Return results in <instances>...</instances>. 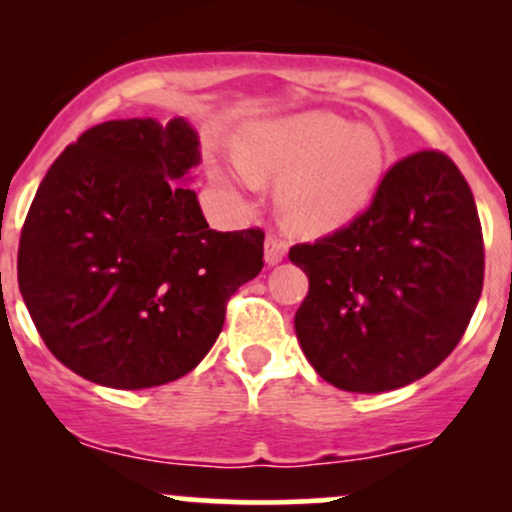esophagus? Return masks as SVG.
<instances>
[{
	"label": "esophagus",
	"instance_id": "1",
	"mask_svg": "<svg viewBox=\"0 0 512 512\" xmlns=\"http://www.w3.org/2000/svg\"><path fill=\"white\" fill-rule=\"evenodd\" d=\"M286 255V243L276 236H267L264 240V262L267 264H279Z\"/></svg>",
	"mask_w": 512,
	"mask_h": 512
}]
</instances>
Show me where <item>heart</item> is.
<instances>
[{"instance_id": "obj_1", "label": "heart", "mask_w": 512, "mask_h": 512, "mask_svg": "<svg viewBox=\"0 0 512 512\" xmlns=\"http://www.w3.org/2000/svg\"><path fill=\"white\" fill-rule=\"evenodd\" d=\"M387 154L378 129L330 113L257 127L238 149L250 178L281 180V216L305 233L334 231L361 214L383 182Z\"/></svg>"}]
</instances>
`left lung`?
Instances as JSON below:
<instances>
[{
  "instance_id": "1",
  "label": "left lung",
  "mask_w": 512,
  "mask_h": 512,
  "mask_svg": "<svg viewBox=\"0 0 512 512\" xmlns=\"http://www.w3.org/2000/svg\"><path fill=\"white\" fill-rule=\"evenodd\" d=\"M289 260L310 281L296 313L303 354L346 392L397 390L438 368L484 286L474 195L436 149L397 161L363 214Z\"/></svg>"
}]
</instances>
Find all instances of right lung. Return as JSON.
Returning a JSON list of instances; mask_svg holds the SVG:
<instances>
[{
  "mask_svg": "<svg viewBox=\"0 0 512 512\" xmlns=\"http://www.w3.org/2000/svg\"><path fill=\"white\" fill-rule=\"evenodd\" d=\"M182 117L86 129L40 182L19 289L52 356L91 383L142 390L209 354L226 303L264 267L260 228H209L178 180L199 166Z\"/></svg>",
  "mask_w": 512,
  "mask_h": 512,
  "instance_id": "1",
  "label": "right lung"
}]
</instances>
